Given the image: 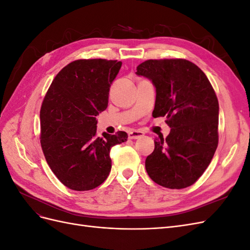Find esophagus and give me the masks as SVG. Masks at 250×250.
Here are the masks:
<instances>
[{
  "instance_id": "34e87169",
  "label": "esophagus",
  "mask_w": 250,
  "mask_h": 250,
  "mask_svg": "<svg viewBox=\"0 0 250 250\" xmlns=\"http://www.w3.org/2000/svg\"><path fill=\"white\" fill-rule=\"evenodd\" d=\"M143 135H144L143 132L137 131V130H133V131L128 132V139H129V140H137V139L142 138Z\"/></svg>"
}]
</instances>
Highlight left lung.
Listing matches in <instances>:
<instances>
[{
    "instance_id": "left-lung-1",
    "label": "left lung",
    "mask_w": 250,
    "mask_h": 250,
    "mask_svg": "<svg viewBox=\"0 0 250 250\" xmlns=\"http://www.w3.org/2000/svg\"><path fill=\"white\" fill-rule=\"evenodd\" d=\"M135 74L152 81L156 90L152 116L166 117L169 135L154 140L146 171L154 183L184 188L197 180L218 146L219 103L210 82L186 59H150Z\"/></svg>"
}]
</instances>
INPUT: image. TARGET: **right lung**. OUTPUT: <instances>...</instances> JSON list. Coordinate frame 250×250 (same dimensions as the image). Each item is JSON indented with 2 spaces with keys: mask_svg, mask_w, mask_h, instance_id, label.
Masks as SVG:
<instances>
[{
  "mask_svg": "<svg viewBox=\"0 0 250 250\" xmlns=\"http://www.w3.org/2000/svg\"><path fill=\"white\" fill-rule=\"evenodd\" d=\"M122 62L79 59L52 81L41 108V144L52 172L71 190L100 186L111 169L110 149L124 131L97 137L96 117L108 105L109 87Z\"/></svg>",
  "mask_w": 250,
  "mask_h": 250,
  "instance_id": "add662e5",
  "label": "right lung"
}]
</instances>
